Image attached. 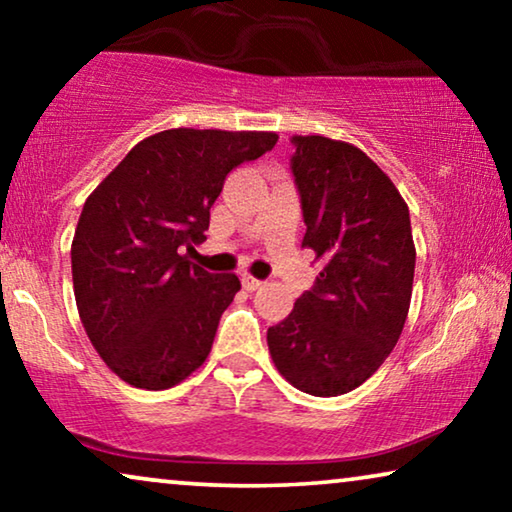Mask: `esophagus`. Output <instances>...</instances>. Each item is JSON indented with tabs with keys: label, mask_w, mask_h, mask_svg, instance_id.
<instances>
[{
	"label": "esophagus",
	"mask_w": 512,
	"mask_h": 512,
	"mask_svg": "<svg viewBox=\"0 0 512 512\" xmlns=\"http://www.w3.org/2000/svg\"><path fill=\"white\" fill-rule=\"evenodd\" d=\"M242 286H244V289H247V291H256V289H261L263 282H261V279H256V277L244 275V277H242Z\"/></svg>",
	"instance_id": "obj_1"
}]
</instances>
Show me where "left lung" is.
<instances>
[{
	"instance_id": "left-lung-1",
	"label": "left lung",
	"mask_w": 512,
	"mask_h": 512,
	"mask_svg": "<svg viewBox=\"0 0 512 512\" xmlns=\"http://www.w3.org/2000/svg\"><path fill=\"white\" fill-rule=\"evenodd\" d=\"M291 144L303 247L326 265L289 317L268 328V347L293 387L340 396L366 382L401 338L415 277L410 212L356 146L319 135Z\"/></svg>"
}]
</instances>
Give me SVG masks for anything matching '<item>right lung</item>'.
I'll list each match as a JSON object with an SVG mask.
<instances>
[{"mask_svg": "<svg viewBox=\"0 0 512 512\" xmlns=\"http://www.w3.org/2000/svg\"><path fill=\"white\" fill-rule=\"evenodd\" d=\"M275 132L174 128L139 142L83 205L72 242L79 317L104 363L132 387L160 391L205 363L235 275L188 261L237 165Z\"/></svg>", "mask_w": 512, "mask_h": 512, "instance_id": "add662e5", "label": "right lung"}]
</instances>
